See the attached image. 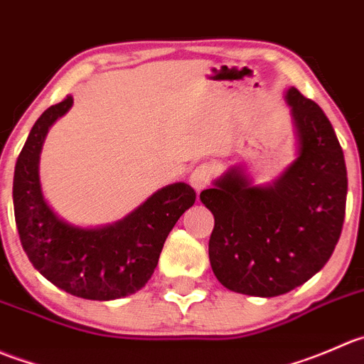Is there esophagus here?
<instances>
[{
	"label": "esophagus",
	"mask_w": 364,
	"mask_h": 364,
	"mask_svg": "<svg viewBox=\"0 0 364 364\" xmlns=\"http://www.w3.org/2000/svg\"><path fill=\"white\" fill-rule=\"evenodd\" d=\"M212 175H214V171H212V168L208 166V164H200V166H196L193 171H191L189 175L191 186L196 189V193H200V191H203L205 187L210 186Z\"/></svg>",
	"instance_id": "1"
}]
</instances>
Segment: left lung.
I'll return each instance as SVG.
<instances>
[{"label":"left lung","instance_id":"8db88e82","mask_svg":"<svg viewBox=\"0 0 364 364\" xmlns=\"http://www.w3.org/2000/svg\"><path fill=\"white\" fill-rule=\"evenodd\" d=\"M285 99L297 159L265 186L233 166L200 194L214 214L212 271L223 287L246 296L276 297L308 282L333 255L345 219L347 168L333 125L294 86Z\"/></svg>","mask_w":364,"mask_h":364}]
</instances>
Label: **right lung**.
Wrapping results in <instances>:
<instances>
[{
  "label": "right lung",
  "instance_id": "add662e5",
  "mask_svg": "<svg viewBox=\"0 0 364 364\" xmlns=\"http://www.w3.org/2000/svg\"><path fill=\"white\" fill-rule=\"evenodd\" d=\"M74 104L70 95L48 107L31 127L14 171V212L21 244L46 279L81 299L113 301L146 285L168 233L193 207L196 193L183 182L154 193L114 225L81 228L55 214L42 194L38 161L49 127Z\"/></svg>",
  "mask_w": 364,
  "mask_h": 364
}]
</instances>
